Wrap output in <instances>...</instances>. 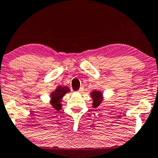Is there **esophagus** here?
Wrapping results in <instances>:
<instances>
[{
  "instance_id": "34e87169",
  "label": "esophagus",
  "mask_w": 158,
  "mask_h": 158,
  "mask_svg": "<svg viewBox=\"0 0 158 158\" xmlns=\"http://www.w3.org/2000/svg\"><path fill=\"white\" fill-rule=\"evenodd\" d=\"M83 90H84V86H81L79 89L78 90V92H81Z\"/></svg>"
}]
</instances>
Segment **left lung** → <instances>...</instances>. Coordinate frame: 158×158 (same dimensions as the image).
I'll list each match as a JSON object with an SVG mask.
<instances>
[{
    "label": "left lung",
    "mask_w": 158,
    "mask_h": 158,
    "mask_svg": "<svg viewBox=\"0 0 158 158\" xmlns=\"http://www.w3.org/2000/svg\"><path fill=\"white\" fill-rule=\"evenodd\" d=\"M91 96H92L93 99V107L97 108L102 102V93L95 90L91 93Z\"/></svg>",
    "instance_id": "1"
}]
</instances>
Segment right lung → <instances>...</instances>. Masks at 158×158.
I'll return each mask as SVG.
<instances>
[{
	"mask_svg": "<svg viewBox=\"0 0 158 158\" xmlns=\"http://www.w3.org/2000/svg\"><path fill=\"white\" fill-rule=\"evenodd\" d=\"M69 89L66 86H58L56 89L52 94V105L56 110H60L61 108V104H60L61 99L64 94L69 92Z\"/></svg>",
	"mask_w": 158,
	"mask_h": 158,
	"instance_id": "1",
	"label": "right lung"
}]
</instances>
